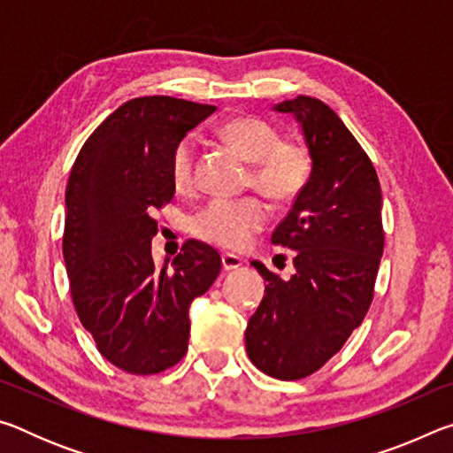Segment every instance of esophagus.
Segmentation results:
<instances>
[{"label": "esophagus", "mask_w": 453, "mask_h": 453, "mask_svg": "<svg viewBox=\"0 0 453 453\" xmlns=\"http://www.w3.org/2000/svg\"><path fill=\"white\" fill-rule=\"evenodd\" d=\"M243 259L240 256L235 254H224L221 256V265H224L226 272H232V270H237V267H242Z\"/></svg>", "instance_id": "obj_1"}]
</instances>
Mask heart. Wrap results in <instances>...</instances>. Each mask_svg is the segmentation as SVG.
Returning a JSON list of instances; mask_svg holds the SVG:
<instances>
[{"label": "heart", "mask_w": 453, "mask_h": 453, "mask_svg": "<svg viewBox=\"0 0 453 453\" xmlns=\"http://www.w3.org/2000/svg\"><path fill=\"white\" fill-rule=\"evenodd\" d=\"M221 137L251 162L250 183L275 202H291L302 194L311 178V153L294 137H281L280 127L259 116L234 118L221 126ZM197 142L183 135L170 156L173 188L186 194L196 183ZM270 219L264 199L245 196L237 199H211L191 219V232L199 240L226 250H240L251 242Z\"/></svg>", "instance_id": "obj_1"}]
</instances>
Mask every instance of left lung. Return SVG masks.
<instances>
[{"label":"left lung","instance_id":"1","mask_svg":"<svg viewBox=\"0 0 453 453\" xmlns=\"http://www.w3.org/2000/svg\"><path fill=\"white\" fill-rule=\"evenodd\" d=\"M275 110L294 113L311 153V178L272 243L294 250L296 273L283 281L251 262L267 281L245 329V349L275 380L318 372L362 326L383 254L381 189L372 159L332 107L297 96Z\"/></svg>","mask_w":453,"mask_h":453}]
</instances>
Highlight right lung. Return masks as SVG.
<instances>
[{
    "instance_id": "right-lung-1",
    "label": "right lung",
    "mask_w": 453,
    "mask_h": 453,
    "mask_svg": "<svg viewBox=\"0 0 453 453\" xmlns=\"http://www.w3.org/2000/svg\"><path fill=\"white\" fill-rule=\"evenodd\" d=\"M216 105L170 96L129 99L96 127L65 188L64 259L81 326L107 362L134 375L170 370L186 356L189 303L221 270L208 243L188 240L157 270L153 211L172 202L170 156Z\"/></svg>"
}]
</instances>
